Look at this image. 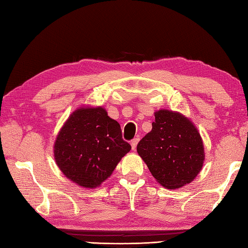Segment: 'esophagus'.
Instances as JSON below:
<instances>
[{
  "instance_id": "34e87169",
  "label": "esophagus",
  "mask_w": 248,
  "mask_h": 248,
  "mask_svg": "<svg viewBox=\"0 0 248 248\" xmlns=\"http://www.w3.org/2000/svg\"><path fill=\"white\" fill-rule=\"evenodd\" d=\"M138 143H139V139H133L132 140H131V146H132V150L136 149V146H138Z\"/></svg>"
}]
</instances>
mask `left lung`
Wrapping results in <instances>:
<instances>
[{
  "instance_id": "1",
  "label": "left lung",
  "mask_w": 248,
  "mask_h": 248,
  "mask_svg": "<svg viewBox=\"0 0 248 248\" xmlns=\"http://www.w3.org/2000/svg\"><path fill=\"white\" fill-rule=\"evenodd\" d=\"M152 130L138 144V152L156 181L178 188L193 181L203 164V144L187 118L171 110L155 114Z\"/></svg>"
}]
</instances>
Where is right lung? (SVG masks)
Here are the masks:
<instances>
[{"label":"right lung","instance_id":"right-lung-1","mask_svg":"<svg viewBox=\"0 0 248 248\" xmlns=\"http://www.w3.org/2000/svg\"><path fill=\"white\" fill-rule=\"evenodd\" d=\"M131 150L120 124L102 108H78L60 131L54 144L57 166L71 181L97 187L112 175Z\"/></svg>","mask_w":248,"mask_h":248}]
</instances>
